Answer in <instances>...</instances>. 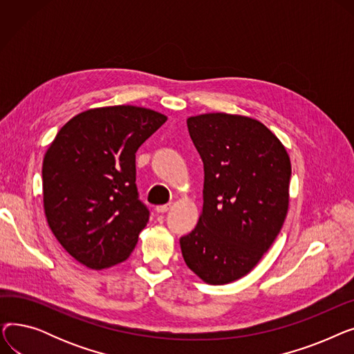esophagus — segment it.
Segmentation results:
<instances>
[{"instance_id":"obj_1","label":"esophagus","mask_w":354,"mask_h":354,"mask_svg":"<svg viewBox=\"0 0 354 354\" xmlns=\"http://www.w3.org/2000/svg\"><path fill=\"white\" fill-rule=\"evenodd\" d=\"M172 208V205L169 203V205H159V207H156V212L158 214H165V212H167Z\"/></svg>"}]
</instances>
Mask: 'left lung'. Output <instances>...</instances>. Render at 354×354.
<instances>
[{
	"mask_svg": "<svg viewBox=\"0 0 354 354\" xmlns=\"http://www.w3.org/2000/svg\"><path fill=\"white\" fill-rule=\"evenodd\" d=\"M203 162V207L179 239L187 266L208 284L247 275L272 245L288 211L290 156L255 119L207 113L187 120Z\"/></svg>",
	"mask_w": 354,
	"mask_h": 354,
	"instance_id": "obj_1",
	"label": "left lung"
}]
</instances>
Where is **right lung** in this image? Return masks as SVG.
Here are the masks:
<instances>
[{"mask_svg": "<svg viewBox=\"0 0 354 354\" xmlns=\"http://www.w3.org/2000/svg\"><path fill=\"white\" fill-rule=\"evenodd\" d=\"M138 106L90 109L70 119L43 160L48 227L62 247L91 270L130 255L149 209L136 188V151L166 122Z\"/></svg>", "mask_w": 354, "mask_h": 354, "instance_id": "right-lung-1", "label": "right lung"}]
</instances>
